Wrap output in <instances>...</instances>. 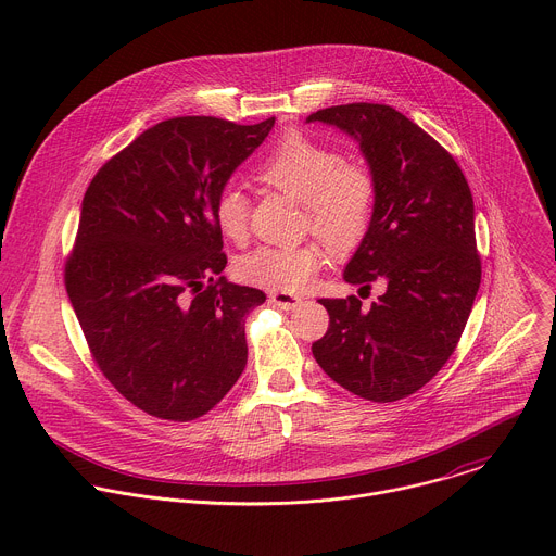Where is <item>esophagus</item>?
<instances>
[{
  "label": "esophagus",
  "instance_id": "1",
  "mask_svg": "<svg viewBox=\"0 0 556 556\" xmlns=\"http://www.w3.org/2000/svg\"><path fill=\"white\" fill-rule=\"evenodd\" d=\"M270 303L281 307V309H294V307H299L303 303V299L296 296V294H290V292L275 290V292H270Z\"/></svg>",
  "mask_w": 556,
  "mask_h": 556
}]
</instances>
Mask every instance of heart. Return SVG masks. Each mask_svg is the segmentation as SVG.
<instances>
[{"label":"heart","mask_w":556,"mask_h":556,"mask_svg":"<svg viewBox=\"0 0 556 556\" xmlns=\"http://www.w3.org/2000/svg\"><path fill=\"white\" fill-rule=\"evenodd\" d=\"M257 178L301 202L309 228L334 249L361 240L374 206V180L361 165L305 134L286 136L257 167ZM219 232L232 242L244 240L249 198L235 182L222 187L213 206ZM321 266L314 247H257L237 262V277L247 283L296 292Z\"/></svg>","instance_id":"b5f03b06"}]
</instances>
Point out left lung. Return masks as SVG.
<instances>
[{"mask_svg": "<svg viewBox=\"0 0 556 556\" xmlns=\"http://www.w3.org/2000/svg\"><path fill=\"white\" fill-rule=\"evenodd\" d=\"M305 123L356 140L374 180V206L343 279L361 290L376 279L387 283L369 307L354 294L321 299L330 328L312 354L365 401L407 399L448 361L480 290L468 182L444 147L389 105L326 108Z\"/></svg>", "mask_w": 556, "mask_h": 556, "instance_id": "obj_1", "label": "left lung"}]
</instances>
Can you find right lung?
Segmentation results:
<instances>
[{
    "mask_svg": "<svg viewBox=\"0 0 556 556\" xmlns=\"http://www.w3.org/2000/svg\"><path fill=\"white\" fill-rule=\"evenodd\" d=\"M273 125L163 121L86 191L67 296L105 378L149 416L195 420L247 367L244 321L266 294L219 275L226 255L213 206Z\"/></svg>",
    "mask_w": 556,
    "mask_h": 556,
    "instance_id": "right-lung-1",
    "label": "right lung"
}]
</instances>
